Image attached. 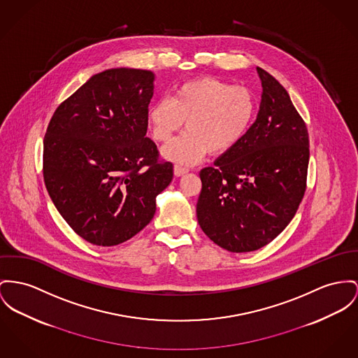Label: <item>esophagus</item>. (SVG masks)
I'll list each match as a JSON object with an SVG mask.
<instances>
[{
  "mask_svg": "<svg viewBox=\"0 0 358 358\" xmlns=\"http://www.w3.org/2000/svg\"><path fill=\"white\" fill-rule=\"evenodd\" d=\"M187 172H189V169L186 167H180V166H175V167H173L175 176H182V175H185V173H187Z\"/></svg>",
  "mask_w": 358,
  "mask_h": 358,
  "instance_id": "obj_1",
  "label": "esophagus"
}]
</instances>
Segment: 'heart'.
Here are the masks:
<instances>
[{"mask_svg":"<svg viewBox=\"0 0 358 358\" xmlns=\"http://www.w3.org/2000/svg\"><path fill=\"white\" fill-rule=\"evenodd\" d=\"M255 115V97L244 85H229L215 77H198L179 85L169 99L153 103L148 110L152 137L168 143L182 130L179 140L163 153L168 160L191 166L210 155L235 149L248 133Z\"/></svg>","mask_w":358,"mask_h":358,"instance_id":"heart-1","label":"heart"}]
</instances>
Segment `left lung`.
I'll use <instances>...</instances> for the list:
<instances>
[{
    "mask_svg": "<svg viewBox=\"0 0 358 358\" xmlns=\"http://www.w3.org/2000/svg\"><path fill=\"white\" fill-rule=\"evenodd\" d=\"M259 113L235 149L201 169L196 217L206 236L231 252H250L277 238L307 189L308 129L289 94L270 73Z\"/></svg>",
    "mask_w": 358,
    "mask_h": 358,
    "instance_id": "8db88e82",
    "label": "left lung"
}]
</instances>
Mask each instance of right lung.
Listing matches in <instances>:
<instances>
[{
  "instance_id": "right-lung-1",
  "label": "right lung",
  "mask_w": 358,
  "mask_h": 358,
  "mask_svg": "<svg viewBox=\"0 0 358 358\" xmlns=\"http://www.w3.org/2000/svg\"><path fill=\"white\" fill-rule=\"evenodd\" d=\"M153 73H99L54 111L43 141V179L80 238L111 247L137 235L156 212L172 163L148 138Z\"/></svg>"
}]
</instances>
